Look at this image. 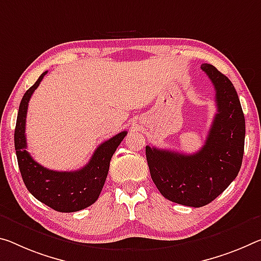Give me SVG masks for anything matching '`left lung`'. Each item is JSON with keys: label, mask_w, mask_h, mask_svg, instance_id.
Returning a JSON list of instances; mask_svg holds the SVG:
<instances>
[{"label": "left lung", "mask_w": 261, "mask_h": 261, "mask_svg": "<svg viewBox=\"0 0 261 261\" xmlns=\"http://www.w3.org/2000/svg\"><path fill=\"white\" fill-rule=\"evenodd\" d=\"M216 92L217 114L205 144L194 154L146 146L151 177L165 198L200 208L229 187L242 166L245 117L229 79L210 64H202Z\"/></svg>", "instance_id": "1"}]
</instances>
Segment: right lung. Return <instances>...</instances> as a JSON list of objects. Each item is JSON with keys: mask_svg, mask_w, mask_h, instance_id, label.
<instances>
[{"mask_svg": "<svg viewBox=\"0 0 261 261\" xmlns=\"http://www.w3.org/2000/svg\"><path fill=\"white\" fill-rule=\"evenodd\" d=\"M46 73L47 71L41 74L20 101L15 127L16 155L24 185L37 200L57 212L74 213L92 205L100 196L108 175L111 156L127 132H119L102 143L88 164L77 171L58 172L41 166L27 151L25 122L31 95Z\"/></svg>", "mask_w": 261, "mask_h": 261, "instance_id": "add662e5", "label": "right lung"}]
</instances>
